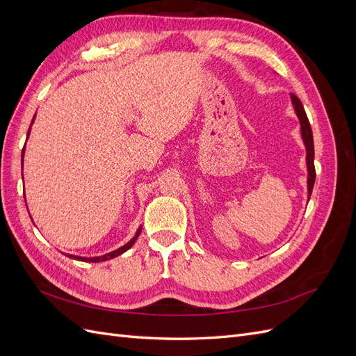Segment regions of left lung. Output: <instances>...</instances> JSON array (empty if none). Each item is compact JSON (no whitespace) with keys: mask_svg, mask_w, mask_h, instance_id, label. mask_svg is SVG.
I'll list each match as a JSON object with an SVG mask.
<instances>
[{"mask_svg":"<svg viewBox=\"0 0 356 356\" xmlns=\"http://www.w3.org/2000/svg\"><path fill=\"white\" fill-rule=\"evenodd\" d=\"M291 104H293L294 113L300 122V135L301 139H303V144L306 148V166H307V199H310L312 190H314L315 184V165H314V157H315V148H314V135H312V127L307 120L306 111L303 108V104L297 98L296 95L291 93Z\"/></svg>","mask_w":356,"mask_h":356,"instance_id":"8db88e82","label":"left lung"}]
</instances>
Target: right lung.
Segmentation results:
<instances>
[{"mask_svg":"<svg viewBox=\"0 0 356 356\" xmlns=\"http://www.w3.org/2000/svg\"><path fill=\"white\" fill-rule=\"evenodd\" d=\"M34 120H35V115H34V118H32V123H34ZM32 123H31V126H32ZM31 126H29V131H28V136H29V132H31ZM24 154H25V148H24V152H22V166H24ZM141 229H143V225H139L136 233H135V236H134V238H132L131 241H129L127 243H124L123 246L118 248V250H114V251H111V252H108V254H105V255H99V257H80V255L67 254V257L74 258V260H79V261H86V263H99V261L111 260V258H115V257H118V255H122L123 252H126L127 250H131V248L134 246V243L136 242L139 233H141Z\"/></svg>","mask_w":356,"mask_h":356,"instance_id":"1","label":"right lung"}]
</instances>
